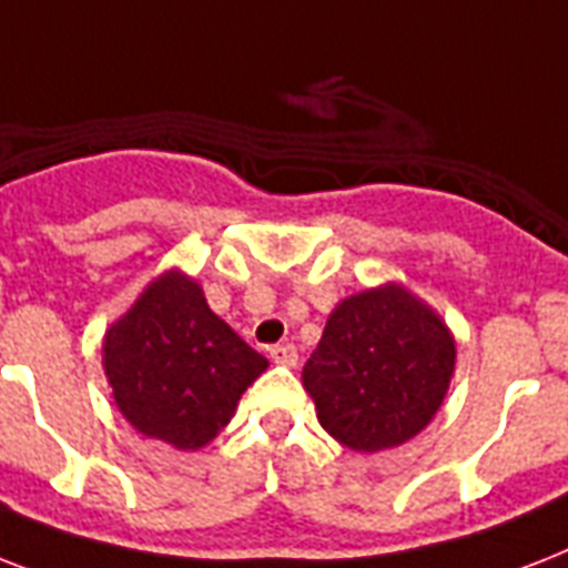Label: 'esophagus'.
I'll return each instance as SVG.
<instances>
[{
  "instance_id": "esophagus-1",
  "label": "esophagus",
  "mask_w": 568,
  "mask_h": 568,
  "mask_svg": "<svg viewBox=\"0 0 568 568\" xmlns=\"http://www.w3.org/2000/svg\"><path fill=\"white\" fill-rule=\"evenodd\" d=\"M271 363L276 365H285V368H294L297 365V347L283 342V345H274L271 347Z\"/></svg>"
}]
</instances>
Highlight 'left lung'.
<instances>
[{
    "instance_id": "8db88e82",
    "label": "left lung",
    "mask_w": 568,
    "mask_h": 568,
    "mask_svg": "<svg viewBox=\"0 0 568 568\" xmlns=\"http://www.w3.org/2000/svg\"><path fill=\"white\" fill-rule=\"evenodd\" d=\"M457 347L445 321L386 283L345 297L329 312L303 386L321 427L345 448H397L430 424L454 377Z\"/></svg>"
}]
</instances>
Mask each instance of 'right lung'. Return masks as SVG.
Returning a JSON list of instances; mask_svg holds the SVG:
<instances>
[{
	"mask_svg": "<svg viewBox=\"0 0 568 568\" xmlns=\"http://www.w3.org/2000/svg\"><path fill=\"white\" fill-rule=\"evenodd\" d=\"M102 365L138 433L196 450L230 424L267 359L209 310L191 276L168 271L111 324Z\"/></svg>",
	"mask_w": 568,
	"mask_h": 568,
	"instance_id": "obj_1",
	"label": "right lung"
}]
</instances>
